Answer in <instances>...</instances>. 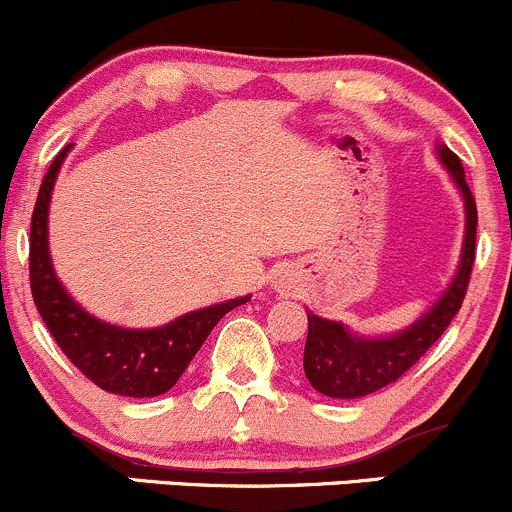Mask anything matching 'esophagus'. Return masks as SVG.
<instances>
[{
    "mask_svg": "<svg viewBox=\"0 0 512 512\" xmlns=\"http://www.w3.org/2000/svg\"><path fill=\"white\" fill-rule=\"evenodd\" d=\"M273 288H276L280 295H290L295 290V280L290 278L288 273H276V278H273Z\"/></svg>",
    "mask_w": 512,
    "mask_h": 512,
    "instance_id": "34e87169",
    "label": "esophagus"
}]
</instances>
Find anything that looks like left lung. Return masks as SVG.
<instances>
[{
    "instance_id": "8db88e82",
    "label": "left lung",
    "mask_w": 512,
    "mask_h": 512,
    "mask_svg": "<svg viewBox=\"0 0 512 512\" xmlns=\"http://www.w3.org/2000/svg\"><path fill=\"white\" fill-rule=\"evenodd\" d=\"M437 158L449 170V178L454 180L456 190L461 192L466 214L464 244H461L459 268H456L452 283L425 315L386 337H364V334L351 332L342 322L324 320L315 312H307V342L302 368H305L310 386L320 390L322 395L354 400L395 383L442 337L464 302L476 256V202L466 185L459 156L442 144L437 146Z\"/></svg>"
}]
</instances>
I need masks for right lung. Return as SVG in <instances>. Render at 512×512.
Segmentation results:
<instances>
[{
	"mask_svg": "<svg viewBox=\"0 0 512 512\" xmlns=\"http://www.w3.org/2000/svg\"><path fill=\"white\" fill-rule=\"evenodd\" d=\"M68 153L70 146L58 153L36 197L29 254L31 295L63 354L95 386L126 398H156L178 383L192 356L210 337L214 324L234 307L249 302L251 295L192 310L151 329L119 327L90 315L60 283L48 249V207Z\"/></svg>",
	"mask_w": 512,
	"mask_h": 512,
	"instance_id": "right-lung-1",
	"label": "right lung"
}]
</instances>
